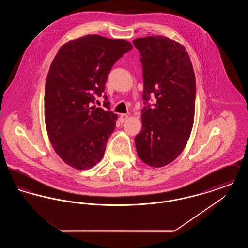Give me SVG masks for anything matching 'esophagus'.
I'll use <instances>...</instances> for the list:
<instances>
[{"mask_svg": "<svg viewBox=\"0 0 248 248\" xmlns=\"http://www.w3.org/2000/svg\"><path fill=\"white\" fill-rule=\"evenodd\" d=\"M128 118V115L127 114H124V113H123V114H121L120 115V121L122 122V123H124L126 119Z\"/></svg>", "mask_w": 248, "mask_h": 248, "instance_id": "34e87169", "label": "esophagus"}]
</instances>
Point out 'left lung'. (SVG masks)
Returning <instances> with one entry per match:
<instances>
[{
  "mask_svg": "<svg viewBox=\"0 0 248 248\" xmlns=\"http://www.w3.org/2000/svg\"><path fill=\"white\" fill-rule=\"evenodd\" d=\"M140 53L144 90L137 152L153 167L172 163L184 150L193 125L196 83L186 49L164 36L133 41ZM152 96L156 103L148 101Z\"/></svg>",
  "mask_w": 248,
  "mask_h": 248,
  "instance_id": "8db88e82",
  "label": "left lung"
}]
</instances>
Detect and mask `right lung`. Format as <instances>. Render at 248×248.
<instances>
[{
  "mask_svg": "<svg viewBox=\"0 0 248 248\" xmlns=\"http://www.w3.org/2000/svg\"><path fill=\"white\" fill-rule=\"evenodd\" d=\"M132 48L125 40L86 35L62 46L52 61L45 90L46 124L54 150L73 168H91L104 156L117 114L108 101V110L91 103L104 93L112 66Z\"/></svg>",
  "mask_w": 248,
  "mask_h": 248,
  "instance_id": "obj_1",
  "label": "right lung"
}]
</instances>
